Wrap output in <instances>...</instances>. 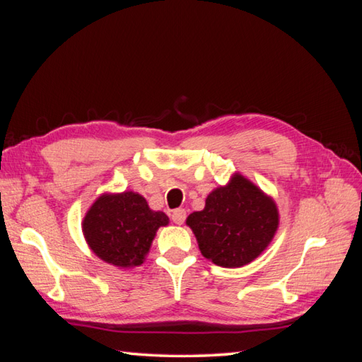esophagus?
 Instances as JSON below:
<instances>
[{"instance_id": "1", "label": "esophagus", "mask_w": 362, "mask_h": 362, "mask_svg": "<svg viewBox=\"0 0 362 362\" xmlns=\"http://www.w3.org/2000/svg\"><path fill=\"white\" fill-rule=\"evenodd\" d=\"M171 219L173 222H175V224H183V221L187 219V210L185 209H175L173 213H171Z\"/></svg>"}]
</instances>
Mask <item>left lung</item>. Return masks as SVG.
Returning a JSON list of instances; mask_svg holds the SVG:
<instances>
[{
    "label": "left lung",
    "instance_id": "obj_1",
    "mask_svg": "<svg viewBox=\"0 0 362 362\" xmlns=\"http://www.w3.org/2000/svg\"><path fill=\"white\" fill-rule=\"evenodd\" d=\"M187 226L199 249L214 264L241 267L263 252L279 228V210L272 197L241 174L228 185L213 189L202 211L191 213Z\"/></svg>",
    "mask_w": 362,
    "mask_h": 362
}]
</instances>
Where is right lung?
I'll use <instances>...</instances> for the list:
<instances>
[{
    "instance_id": "add662e5",
    "label": "right lung",
    "mask_w": 362,
    "mask_h": 362,
    "mask_svg": "<svg viewBox=\"0 0 362 362\" xmlns=\"http://www.w3.org/2000/svg\"><path fill=\"white\" fill-rule=\"evenodd\" d=\"M168 222L166 214L151 210L143 196L124 191L99 196L82 221V232L103 261L129 269L143 264L157 230Z\"/></svg>"
}]
</instances>
